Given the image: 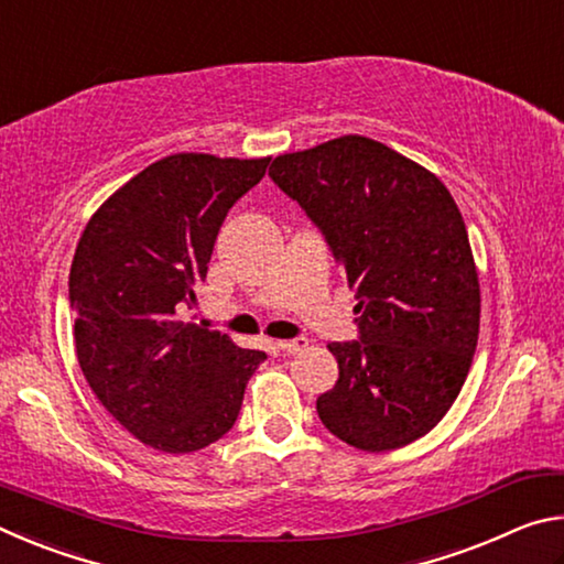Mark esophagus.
<instances>
[{
	"instance_id": "obj_1",
	"label": "esophagus",
	"mask_w": 564,
	"mask_h": 564,
	"mask_svg": "<svg viewBox=\"0 0 564 564\" xmlns=\"http://www.w3.org/2000/svg\"><path fill=\"white\" fill-rule=\"evenodd\" d=\"M275 348L283 352H301L308 348V340L305 338H291V340H275Z\"/></svg>"
}]
</instances>
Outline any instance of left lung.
Wrapping results in <instances>:
<instances>
[{
  "label": "left lung",
  "instance_id": "8db88e82",
  "mask_svg": "<svg viewBox=\"0 0 564 564\" xmlns=\"http://www.w3.org/2000/svg\"><path fill=\"white\" fill-rule=\"evenodd\" d=\"M271 178L326 236L356 291L358 340L330 343L321 423L358 451H395L441 423L470 370L480 283L451 191L358 133L275 156Z\"/></svg>",
  "mask_w": 564,
  "mask_h": 564
}]
</instances>
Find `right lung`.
<instances>
[{
  "label": "right lung",
  "mask_w": 564,
  "mask_h": 564,
  "mask_svg": "<svg viewBox=\"0 0 564 564\" xmlns=\"http://www.w3.org/2000/svg\"><path fill=\"white\" fill-rule=\"evenodd\" d=\"M265 159L171 154L127 181L89 218L69 271L74 343L101 405L164 453L231 431L263 350L184 321L224 218Z\"/></svg>",
  "instance_id": "1"
}]
</instances>
